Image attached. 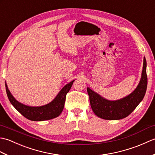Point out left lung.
Returning a JSON list of instances; mask_svg holds the SVG:
<instances>
[{
	"label": "left lung",
	"mask_w": 155,
	"mask_h": 155,
	"mask_svg": "<svg viewBox=\"0 0 155 155\" xmlns=\"http://www.w3.org/2000/svg\"><path fill=\"white\" fill-rule=\"evenodd\" d=\"M147 87V61L143 60L142 75L136 89L117 101H108L87 88L92 110L97 117L105 120H119L128 116L143 101Z\"/></svg>",
	"instance_id": "8db88e82"
}]
</instances>
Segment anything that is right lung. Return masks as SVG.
<instances>
[{
  "label": "right lung",
  "mask_w": 155,
  "mask_h": 155,
  "mask_svg": "<svg viewBox=\"0 0 155 155\" xmlns=\"http://www.w3.org/2000/svg\"><path fill=\"white\" fill-rule=\"evenodd\" d=\"M74 81V80L66 84L50 103L41 107H29L19 103L11 93L6 83H5V87L10 102L22 116L32 121H42L52 119L61 114L64 108L66 95L70 91Z\"/></svg>",
  "instance_id": "1"
}]
</instances>
